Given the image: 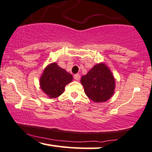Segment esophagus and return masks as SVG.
<instances>
[{
    "label": "esophagus",
    "mask_w": 152,
    "mask_h": 152,
    "mask_svg": "<svg viewBox=\"0 0 152 152\" xmlns=\"http://www.w3.org/2000/svg\"><path fill=\"white\" fill-rule=\"evenodd\" d=\"M74 79L75 80H77V81H79L80 80V75H79V74H75L74 75Z\"/></svg>",
    "instance_id": "34e87169"
}]
</instances>
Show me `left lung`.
<instances>
[{"mask_svg": "<svg viewBox=\"0 0 152 152\" xmlns=\"http://www.w3.org/2000/svg\"><path fill=\"white\" fill-rule=\"evenodd\" d=\"M84 92L95 102H103L111 98L115 90V79L104 64H97L81 79Z\"/></svg>", "mask_w": 152, "mask_h": 152, "instance_id": "1", "label": "left lung"}]
</instances>
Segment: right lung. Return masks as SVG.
Masks as SVG:
<instances>
[{
  "label": "right lung",
  "mask_w": 152,
  "mask_h": 152,
  "mask_svg": "<svg viewBox=\"0 0 152 152\" xmlns=\"http://www.w3.org/2000/svg\"><path fill=\"white\" fill-rule=\"evenodd\" d=\"M72 80V76L57 63L50 64L43 70L40 87L50 98H55L64 93L65 86Z\"/></svg>",
  "instance_id": "right-lung-1"
}]
</instances>
